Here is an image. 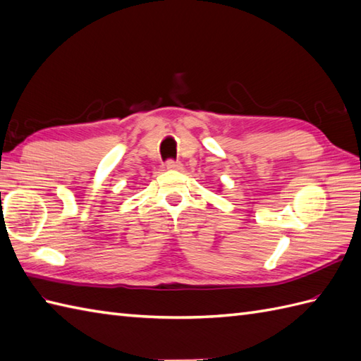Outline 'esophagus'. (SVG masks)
Here are the masks:
<instances>
[{
	"label": "esophagus",
	"mask_w": 361,
	"mask_h": 361,
	"mask_svg": "<svg viewBox=\"0 0 361 361\" xmlns=\"http://www.w3.org/2000/svg\"><path fill=\"white\" fill-rule=\"evenodd\" d=\"M166 167L169 169V171H180L181 163H180V161H175V159H167Z\"/></svg>",
	"instance_id": "obj_1"
}]
</instances>
